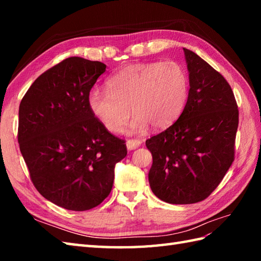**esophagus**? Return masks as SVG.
Masks as SVG:
<instances>
[{"mask_svg": "<svg viewBox=\"0 0 261 261\" xmlns=\"http://www.w3.org/2000/svg\"><path fill=\"white\" fill-rule=\"evenodd\" d=\"M142 140L140 139H129L126 141V148L127 150H135L138 147H140Z\"/></svg>", "mask_w": 261, "mask_h": 261, "instance_id": "esophagus-1", "label": "esophagus"}]
</instances>
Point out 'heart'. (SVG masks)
Returning a JSON list of instances; mask_svg holds the SVG:
<instances>
[{"instance_id":"b5f03b06","label":"heart","mask_w":261,"mask_h":261,"mask_svg":"<svg viewBox=\"0 0 261 261\" xmlns=\"http://www.w3.org/2000/svg\"><path fill=\"white\" fill-rule=\"evenodd\" d=\"M108 91L93 88L87 103L92 114L112 132L124 129L131 115L132 132L149 124L165 129L180 115L188 97L186 70L175 62L136 64L121 69L107 82Z\"/></svg>"}]
</instances>
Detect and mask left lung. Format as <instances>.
I'll return each mask as SVG.
<instances>
[{"mask_svg": "<svg viewBox=\"0 0 261 261\" xmlns=\"http://www.w3.org/2000/svg\"><path fill=\"white\" fill-rule=\"evenodd\" d=\"M190 92L174 124L146 141L152 154L149 184L170 204H193L210 196L234 160L239 110L224 77L184 48Z\"/></svg>", "mask_w": 261, "mask_h": 261, "instance_id": "8db88e82", "label": "left lung"}]
</instances>
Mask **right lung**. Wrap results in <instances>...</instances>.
<instances>
[{"mask_svg": "<svg viewBox=\"0 0 261 261\" xmlns=\"http://www.w3.org/2000/svg\"><path fill=\"white\" fill-rule=\"evenodd\" d=\"M107 68L69 57L32 83L19 108L18 141L37 191L70 211L101 204L112 190L125 141L91 112L87 96Z\"/></svg>", "mask_w": 261, "mask_h": 261, "instance_id": "right-lung-1", "label": "right lung"}]
</instances>
